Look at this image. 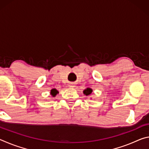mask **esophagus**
<instances>
[{"mask_svg":"<svg viewBox=\"0 0 149 149\" xmlns=\"http://www.w3.org/2000/svg\"><path fill=\"white\" fill-rule=\"evenodd\" d=\"M69 86H70V87H75V85H74V84H70Z\"/></svg>","mask_w":149,"mask_h":149,"instance_id":"obj_1","label":"esophagus"}]
</instances>
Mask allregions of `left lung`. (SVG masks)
Masks as SVG:
<instances>
[{"label": "left lung", "mask_w": 149, "mask_h": 149, "mask_svg": "<svg viewBox=\"0 0 149 149\" xmlns=\"http://www.w3.org/2000/svg\"><path fill=\"white\" fill-rule=\"evenodd\" d=\"M92 91H92L91 89H90V88H87V89L84 90V94H85V95H89L91 94Z\"/></svg>", "instance_id": "1"}]
</instances>
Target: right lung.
Here are the masks:
<instances>
[{
  "instance_id": "obj_1",
  "label": "right lung",
  "mask_w": 149,
  "mask_h": 149,
  "mask_svg": "<svg viewBox=\"0 0 149 149\" xmlns=\"http://www.w3.org/2000/svg\"><path fill=\"white\" fill-rule=\"evenodd\" d=\"M50 93H51V95L53 96V97H55V95H56V94L57 93H58V91L56 89H53L50 91Z\"/></svg>"
}]
</instances>
